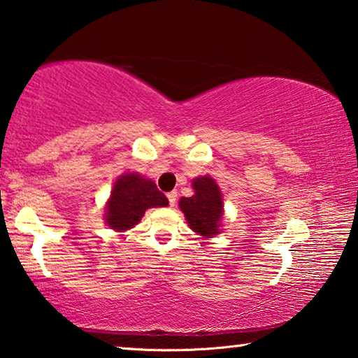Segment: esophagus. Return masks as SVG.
Here are the masks:
<instances>
[{"label": "esophagus", "instance_id": "34e87169", "mask_svg": "<svg viewBox=\"0 0 358 358\" xmlns=\"http://www.w3.org/2000/svg\"><path fill=\"white\" fill-rule=\"evenodd\" d=\"M177 196H178L177 191H170V193L167 194V197H169V204L172 206V207L175 206V202H177Z\"/></svg>", "mask_w": 358, "mask_h": 358}]
</instances>
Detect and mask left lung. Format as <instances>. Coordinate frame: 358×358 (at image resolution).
Wrapping results in <instances>:
<instances>
[{
  "instance_id": "1",
  "label": "left lung",
  "mask_w": 358,
  "mask_h": 358,
  "mask_svg": "<svg viewBox=\"0 0 358 358\" xmlns=\"http://www.w3.org/2000/svg\"><path fill=\"white\" fill-rule=\"evenodd\" d=\"M193 188L194 196L181 197L180 209L183 210L191 230L202 236L217 234L223 215L220 189L210 177L193 180Z\"/></svg>"
}]
</instances>
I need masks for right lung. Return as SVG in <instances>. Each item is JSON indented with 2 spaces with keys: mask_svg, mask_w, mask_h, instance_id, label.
Wrapping results in <instances>:
<instances>
[{
  "mask_svg": "<svg viewBox=\"0 0 358 358\" xmlns=\"http://www.w3.org/2000/svg\"><path fill=\"white\" fill-rule=\"evenodd\" d=\"M169 199L154 181L136 173H127L115 181L106 207V222L114 230L135 227L149 207H165Z\"/></svg>",
  "mask_w": 358,
  "mask_h": 358,
  "instance_id": "1",
  "label": "right lung"
}]
</instances>
